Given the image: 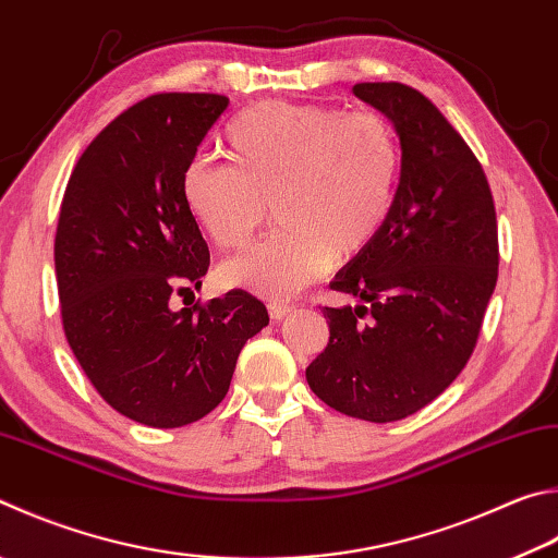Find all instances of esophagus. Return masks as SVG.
<instances>
[{
  "label": "esophagus",
  "mask_w": 558,
  "mask_h": 558,
  "mask_svg": "<svg viewBox=\"0 0 558 558\" xmlns=\"http://www.w3.org/2000/svg\"><path fill=\"white\" fill-rule=\"evenodd\" d=\"M268 312H270L272 319H282V317H288V314L292 312V307L288 305V302H270Z\"/></svg>",
  "instance_id": "34e87169"
}]
</instances>
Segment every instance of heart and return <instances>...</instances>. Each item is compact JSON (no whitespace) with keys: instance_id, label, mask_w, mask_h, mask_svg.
<instances>
[{"instance_id":"b5f03b06","label":"heart","mask_w":558,"mask_h":558,"mask_svg":"<svg viewBox=\"0 0 558 558\" xmlns=\"http://www.w3.org/2000/svg\"><path fill=\"white\" fill-rule=\"evenodd\" d=\"M234 160L192 158L182 195L217 246H246L272 202L278 231L221 268V282L266 300L310 286L347 260L388 219L400 144L380 114L263 102L227 129Z\"/></svg>"}]
</instances>
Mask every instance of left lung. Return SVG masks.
I'll return each instance as SVG.
<instances>
[{
  "label": "left lung",
  "instance_id": "left-lung-1",
  "mask_svg": "<svg viewBox=\"0 0 558 558\" xmlns=\"http://www.w3.org/2000/svg\"><path fill=\"white\" fill-rule=\"evenodd\" d=\"M353 95L390 119L400 182L378 234L329 282L356 305L322 307L329 343L305 376L337 412L395 422L471 359L498 280V225L481 163L427 97L400 83Z\"/></svg>",
  "mask_w": 558,
  "mask_h": 558
}]
</instances>
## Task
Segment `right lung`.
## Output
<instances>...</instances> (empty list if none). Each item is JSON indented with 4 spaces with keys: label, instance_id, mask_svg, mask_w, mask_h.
<instances>
[{
    "label": "right lung",
    "instance_id": "obj_1",
    "mask_svg": "<svg viewBox=\"0 0 558 558\" xmlns=\"http://www.w3.org/2000/svg\"><path fill=\"white\" fill-rule=\"evenodd\" d=\"M227 107V97L197 93L129 107L80 156L60 207L68 343L111 408L146 427H185L215 410L244 343L268 324L244 290L170 307L209 266L182 173Z\"/></svg>",
    "mask_w": 558,
    "mask_h": 558
}]
</instances>
